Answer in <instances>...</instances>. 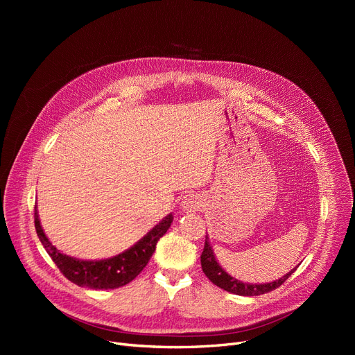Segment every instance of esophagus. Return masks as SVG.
Wrapping results in <instances>:
<instances>
[{
  "label": "esophagus",
  "instance_id": "esophagus-1",
  "mask_svg": "<svg viewBox=\"0 0 355 355\" xmlns=\"http://www.w3.org/2000/svg\"><path fill=\"white\" fill-rule=\"evenodd\" d=\"M202 204H204V200L200 194H187L182 197L180 207L185 213H196L202 207Z\"/></svg>",
  "mask_w": 355,
  "mask_h": 355
}]
</instances>
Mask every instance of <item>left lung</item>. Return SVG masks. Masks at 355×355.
Wrapping results in <instances>:
<instances>
[{
    "instance_id": "obj_1",
    "label": "left lung",
    "mask_w": 355,
    "mask_h": 355,
    "mask_svg": "<svg viewBox=\"0 0 355 355\" xmlns=\"http://www.w3.org/2000/svg\"><path fill=\"white\" fill-rule=\"evenodd\" d=\"M201 268H202V272L206 273V276L214 285H217L218 288L225 289L230 293L241 295V296H257V295L268 293V292L281 286L286 281V279L296 270V268H295L291 272H288L285 276L276 279V281H273V282H268V284L241 282V281H239V279L230 276L225 269L218 265L217 259L214 256V252H213V248L209 241V236H206V243H204V249L201 253Z\"/></svg>"
}]
</instances>
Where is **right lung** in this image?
Listing matches in <instances>:
<instances>
[{
    "mask_svg": "<svg viewBox=\"0 0 355 355\" xmlns=\"http://www.w3.org/2000/svg\"><path fill=\"white\" fill-rule=\"evenodd\" d=\"M173 220L174 216L168 214L151 232H148L139 241H137L132 248L114 257L102 260H82L63 254L50 243L40 225L37 207L34 210L37 236H39L42 245L53 259L55 266L60 269L70 282L90 289H116L134 281L149 262V259L155 252L158 240L170 229Z\"/></svg>",
    "mask_w": 355,
    "mask_h": 355,
    "instance_id": "1",
    "label": "right lung"
}]
</instances>
